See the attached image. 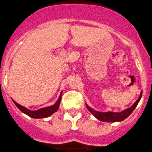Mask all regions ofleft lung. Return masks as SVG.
I'll use <instances>...</instances> for the list:
<instances>
[{"instance_id":"obj_1","label":"left lung","mask_w":152,"mask_h":152,"mask_svg":"<svg viewBox=\"0 0 152 152\" xmlns=\"http://www.w3.org/2000/svg\"><path fill=\"white\" fill-rule=\"evenodd\" d=\"M141 96H142V91L141 92L139 98H138V99L134 102V104H133L132 107H128L127 109L122 111L121 112H111V111H108V112H99V111H94V110L92 109L91 107H89L87 104L86 107L89 110V111H91V114H93V115L96 118H98L99 121H106V122L121 121H123L125 118H127L132 113V111H134V108L136 107V106L138 105V102H139L140 99H141Z\"/></svg>"}]
</instances>
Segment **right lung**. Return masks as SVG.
Returning a JSON list of instances; mask_svg holds the SVG:
<instances>
[{
  "mask_svg": "<svg viewBox=\"0 0 152 152\" xmlns=\"http://www.w3.org/2000/svg\"><path fill=\"white\" fill-rule=\"evenodd\" d=\"M61 99V93L58 101H57L56 103L54 104V105L43 107V108L38 109L37 111H31V110L26 108L24 106H22L20 104H18L16 102H14V101H13V102L15 104V105L20 109V111H21L23 113L26 114V115H28L31 118H42L49 117L50 115H51L52 114H54V112H56L58 111V108H59V105H60Z\"/></svg>",
  "mask_w": 152,
  "mask_h": 152,
  "instance_id": "1",
  "label": "right lung"
}]
</instances>
